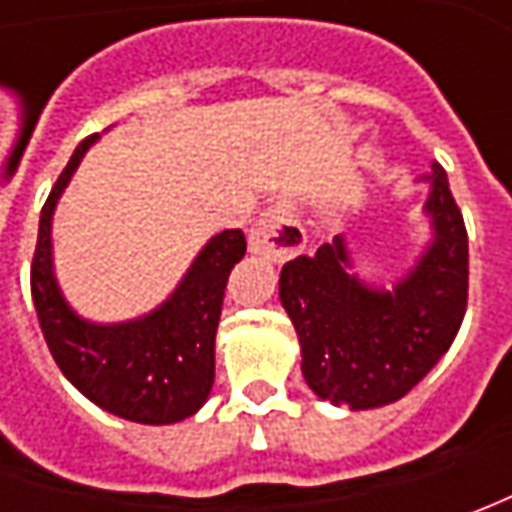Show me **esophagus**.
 Here are the masks:
<instances>
[{
  "instance_id": "34e87169",
  "label": "esophagus",
  "mask_w": 512,
  "mask_h": 512,
  "mask_svg": "<svg viewBox=\"0 0 512 512\" xmlns=\"http://www.w3.org/2000/svg\"><path fill=\"white\" fill-rule=\"evenodd\" d=\"M247 242H250V253L265 256L270 262H287L305 250L307 233L302 222L296 219L293 205L287 199H279L250 227Z\"/></svg>"
}]
</instances>
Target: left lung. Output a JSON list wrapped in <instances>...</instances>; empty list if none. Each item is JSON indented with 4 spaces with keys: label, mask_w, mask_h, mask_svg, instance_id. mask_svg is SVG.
Here are the masks:
<instances>
[{
    "label": "left lung",
    "mask_w": 512,
    "mask_h": 512,
    "mask_svg": "<svg viewBox=\"0 0 512 512\" xmlns=\"http://www.w3.org/2000/svg\"><path fill=\"white\" fill-rule=\"evenodd\" d=\"M424 213L433 239L393 287L350 273L342 236L282 267L279 299L302 344L307 387L330 404L399 402L442 359L467 310V230L447 173L433 162Z\"/></svg>",
    "instance_id": "8db88e82"
}]
</instances>
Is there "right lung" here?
<instances>
[{
	"instance_id": "1",
	"label": "right lung",
	"mask_w": 512,
	"mask_h": 512,
	"mask_svg": "<svg viewBox=\"0 0 512 512\" xmlns=\"http://www.w3.org/2000/svg\"><path fill=\"white\" fill-rule=\"evenodd\" d=\"M99 136L73 150L39 216V239L30 265V293L50 356L82 396L119 419L173 424L193 416L210 396L216 376V327L222 316L227 276L242 262V230L216 233L193 259L168 302L148 316L96 325L82 319L53 276L50 222L73 170Z\"/></svg>"
}]
</instances>
